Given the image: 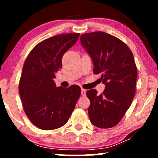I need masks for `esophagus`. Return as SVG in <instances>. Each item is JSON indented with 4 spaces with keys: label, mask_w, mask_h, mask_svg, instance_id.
I'll list each match as a JSON object with an SVG mask.
<instances>
[{
    "label": "esophagus",
    "mask_w": 158,
    "mask_h": 158,
    "mask_svg": "<svg viewBox=\"0 0 158 158\" xmlns=\"http://www.w3.org/2000/svg\"><path fill=\"white\" fill-rule=\"evenodd\" d=\"M81 94H82V96H85L86 95V90L85 89H82L81 90Z\"/></svg>",
    "instance_id": "esophagus-1"
}]
</instances>
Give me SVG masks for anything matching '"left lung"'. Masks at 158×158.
Listing matches in <instances>:
<instances>
[{"mask_svg": "<svg viewBox=\"0 0 158 158\" xmlns=\"http://www.w3.org/2000/svg\"><path fill=\"white\" fill-rule=\"evenodd\" d=\"M82 46L91 57L94 74H101L103 94L86 92L90 122L101 129L116 126L131 106L136 91L137 67L133 55L122 40L103 31L82 34Z\"/></svg>", "mask_w": 158, "mask_h": 158, "instance_id": "8db88e82", "label": "left lung"}]
</instances>
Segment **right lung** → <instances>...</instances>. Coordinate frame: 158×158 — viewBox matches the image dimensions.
Returning <instances> with one entry per match:
<instances>
[{
    "label": "right lung",
    "mask_w": 158,
    "mask_h": 158,
    "mask_svg": "<svg viewBox=\"0 0 158 158\" xmlns=\"http://www.w3.org/2000/svg\"><path fill=\"white\" fill-rule=\"evenodd\" d=\"M79 36L63 34L47 39L36 44L25 60L19 94L26 114L38 128L52 130L65 124L81 96L78 85L57 87L54 81L62 68V56Z\"/></svg>",
    "instance_id": "right-lung-1"
}]
</instances>
